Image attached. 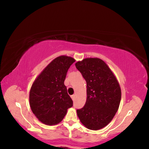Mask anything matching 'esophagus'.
<instances>
[{"instance_id": "esophagus-1", "label": "esophagus", "mask_w": 149, "mask_h": 149, "mask_svg": "<svg viewBox=\"0 0 149 149\" xmlns=\"http://www.w3.org/2000/svg\"><path fill=\"white\" fill-rule=\"evenodd\" d=\"M74 97H75L74 94H73V95H71V99H72V100H74Z\"/></svg>"}]
</instances>
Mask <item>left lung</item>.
Instances as JSON below:
<instances>
[{
  "label": "left lung",
  "instance_id": "8db88e82",
  "mask_svg": "<svg viewBox=\"0 0 149 149\" xmlns=\"http://www.w3.org/2000/svg\"><path fill=\"white\" fill-rule=\"evenodd\" d=\"M75 66L86 81L87 99L77 115L86 127L97 130L104 127L118 111L121 89L118 79L106 63L98 58H87Z\"/></svg>",
  "mask_w": 149,
  "mask_h": 149
}]
</instances>
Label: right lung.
Masks as SVG:
<instances>
[{
	"mask_svg": "<svg viewBox=\"0 0 149 149\" xmlns=\"http://www.w3.org/2000/svg\"><path fill=\"white\" fill-rule=\"evenodd\" d=\"M75 61L65 55L55 58L35 79L29 94L30 106L41 123L56 125L63 119L73 101L64 84L67 71Z\"/></svg>",
	"mask_w": 149,
	"mask_h": 149,
	"instance_id": "obj_1",
	"label": "right lung"
}]
</instances>
